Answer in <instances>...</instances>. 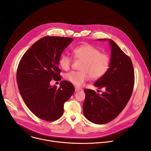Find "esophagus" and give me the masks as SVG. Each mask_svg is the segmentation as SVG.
Here are the masks:
<instances>
[{"mask_svg": "<svg viewBox=\"0 0 151 151\" xmlns=\"http://www.w3.org/2000/svg\"><path fill=\"white\" fill-rule=\"evenodd\" d=\"M75 91L78 92V91H80V90H81V89L80 88H79L78 86H75Z\"/></svg>", "mask_w": 151, "mask_h": 151, "instance_id": "esophagus-1", "label": "esophagus"}]
</instances>
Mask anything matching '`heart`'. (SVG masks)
Wrapping results in <instances>:
<instances>
[{"mask_svg": "<svg viewBox=\"0 0 151 151\" xmlns=\"http://www.w3.org/2000/svg\"><path fill=\"white\" fill-rule=\"evenodd\" d=\"M74 58L82 60L80 71H72L65 75V80L76 86H81L91 78L98 80L104 76L110 65V58L105 53L90 44L75 47L73 50ZM72 60L69 55L63 54L60 57L59 65L64 70H68Z\"/></svg>", "mask_w": 151, "mask_h": 151, "instance_id": "1", "label": "heart"}]
</instances>
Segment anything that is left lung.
I'll use <instances>...</instances> for the list:
<instances>
[{
    "mask_svg": "<svg viewBox=\"0 0 151 151\" xmlns=\"http://www.w3.org/2000/svg\"><path fill=\"white\" fill-rule=\"evenodd\" d=\"M109 41L111 47L109 68L106 73L94 83L99 89L105 88V91L99 94L91 89H84V115L96 124L111 121L122 112L131 97L134 83L130 58L112 40Z\"/></svg>",
    "mask_w": 151,
    "mask_h": 151,
    "instance_id": "8db88e82",
    "label": "left lung"
}]
</instances>
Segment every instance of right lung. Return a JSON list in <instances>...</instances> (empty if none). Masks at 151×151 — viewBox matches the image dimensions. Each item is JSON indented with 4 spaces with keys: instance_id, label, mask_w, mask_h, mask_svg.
I'll return each mask as SVG.
<instances>
[{
    "instance_id": "1",
    "label": "right lung",
    "mask_w": 151,
    "mask_h": 151,
    "mask_svg": "<svg viewBox=\"0 0 151 151\" xmlns=\"http://www.w3.org/2000/svg\"><path fill=\"white\" fill-rule=\"evenodd\" d=\"M73 38L46 36L24 53L17 68V81L21 97L37 117L46 121L58 120L63 104L75 92L73 85L62 81L59 88L50 81L61 80L58 67L61 54Z\"/></svg>"
}]
</instances>
